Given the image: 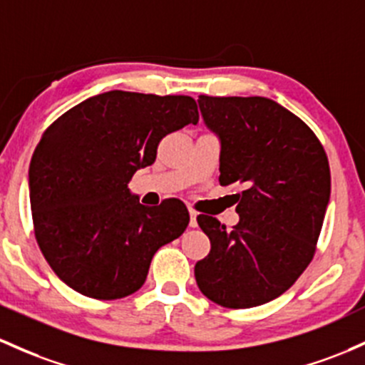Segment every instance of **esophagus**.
I'll return each mask as SVG.
<instances>
[{"label": "esophagus", "mask_w": 365, "mask_h": 365, "mask_svg": "<svg viewBox=\"0 0 365 365\" xmlns=\"http://www.w3.org/2000/svg\"><path fill=\"white\" fill-rule=\"evenodd\" d=\"M189 225L192 228L197 227V213H195V211H192V210H190V222H189Z\"/></svg>", "instance_id": "34e87169"}]
</instances>
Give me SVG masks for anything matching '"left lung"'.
<instances>
[{
    "mask_svg": "<svg viewBox=\"0 0 365 365\" xmlns=\"http://www.w3.org/2000/svg\"><path fill=\"white\" fill-rule=\"evenodd\" d=\"M197 103L220 140V185L241 182L246 190L232 230L197 216L211 251L195 263V280L222 307L263 305L314 258L331 195L327 155L314 131L274 100L199 95Z\"/></svg>",
    "mask_w": 365,
    "mask_h": 365,
    "instance_id": "1",
    "label": "left lung"
}]
</instances>
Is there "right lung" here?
<instances>
[{
	"label": "right lung",
	"instance_id": "add662e5",
	"mask_svg": "<svg viewBox=\"0 0 365 365\" xmlns=\"http://www.w3.org/2000/svg\"><path fill=\"white\" fill-rule=\"evenodd\" d=\"M195 100L112 90L62 114L29 166L36 239L60 280L97 299L133 294L152 256L189 225L178 199L143 206L128 189L166 135L197 124Z\"/></svg>",
	"mask_w": 365,
	"mask_h": 365
}]
</instances>
